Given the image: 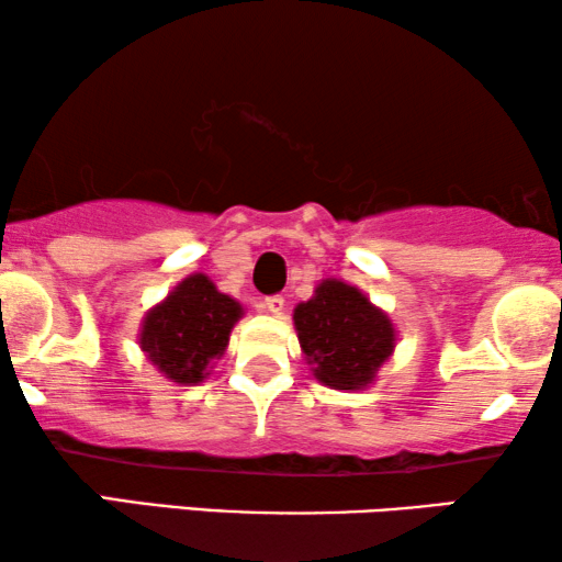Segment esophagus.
Masks as SVG:
<instances>
[{
	"label": "esophagus",
	"mask_w": 562,
	"mask_h": 562,
	"mask_svg": "<svg viewBox=\"0 0 562 562\" xmlns=\"http://www.w3.org/2000/svg\"><path fill=\"white\" fill-rule=\"evenodd\" d=\"M263 306L268 312H273V314H281L283 312V296L281 294H273V296H266V302H263Z\"/></svg>",
	"instance_id": "esophagus-1"
}]
</instances>
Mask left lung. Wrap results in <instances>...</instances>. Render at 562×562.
<instances>
[{"label": "left lung", "mask_w": 562, "mask_h": 562, "mask_svg": "<svg viewBox=\"0 0 562 562\" xmlns=\"http://www.w3.org/2000/svg\"><path fill=\"white\" fill-rule=\"evenodd\" d=\"M294 325L314 375L333 389H363L394 350L386 314L342 281H322L294 310Z\"/></svg>", "instance_id": "left-lung-1"}]
</instances>
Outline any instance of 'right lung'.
<instances>
[{
	"label": "right lung",
	"mask_w": 562,
	"mask_h": 562,
	"mask_svg": "<svg viewBox=\"0 0 562 562\" xmlns=\"http://www.w3.org/2000/svg\"><path fill=\"white\" fill-rule=\"evenodd\" d=\"M240 314V304L220 294L206 276H189L145 317L140 345L171 381L199 383L212 360L225 352Z\"/></svg>",
	"instance_id": "add662e5"
}]
</instances>
